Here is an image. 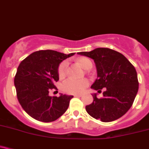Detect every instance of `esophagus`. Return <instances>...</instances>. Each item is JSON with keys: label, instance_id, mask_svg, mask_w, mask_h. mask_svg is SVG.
Masks as SVG:
<instances>
[{"label": "esophagus", "instance_id": "34e87169", "mask_svg": "<svg viewBox=\"0 0 149 149\" xmlns=\"http://www.w3.org/2000/svg\"><path fill=\"white\" fill-rule=\"evenodd\" d=\"M74 96H76V97H81V96H82V94H81V93H78V94H75Z\"/></svg>", "mask_w": 149, "mask_h": 149}]
</instances>
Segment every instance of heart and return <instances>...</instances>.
Returning <instances> with one entry per match:
<instances>
[{
	"label": "heart",
	"mask_w": 149,
	"mask_h": 149,
	"mask_svg": "<svg viewBox=\"0 0 149 149\" xmlns=\"http://www.w3.org/2000/svg\"><path fill=\"white\" fill-rule=\"evenodd\" d=\"M78 63L84 69L88 70L92 67V62L90 59L85 57H81L76 60ZM68 67V62L64 61L58 66V75L60 77L65 76L66 69ZM88 85V81L86 79H75L69 78L65 80L62 84L63 90L68 93H80L87 87Z\"/></svg>",
	"instance_id": "1"
}]
</instances>
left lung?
<instances>
[{"instance_id":"8db88e82","label":"left lung","mask_w":149,"mask_h":149,"mask_svg":"<svg viewBox=\"0 0 149 149\" xmlns=\"http://www.w3.org/2000/svg\"><path fill=\"white\" fill-rule=\"evenodd\" d=\"M78 54L94 61L97 79L91 86L103 96L92 93L93 103L86 106L88 113L95 119L111 122L123 116L130 109L139 90L137 73L134 65L123 54L107 48H97L90 52Z\"/></svg>"}]
</instances>
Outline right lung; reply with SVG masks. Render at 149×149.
<instances>
[{
    "label": "right lung",
    "mask_w": 149,
    "mask_h": 149,
    "mask_svg": "<svg viewBox=\"0 0 149 149\" xmlns=\"http://www.w3.org/2000/svg\"><path fill=\"white\" fill-rule=\"evenodd\" d=\"M74 54L53 50L36 51L20 63L14 79L17 98L32 118L51 122L66 111L73 95L61 93L58 97H51L49 91L56 88L54 84L59 80L61 63Z\"/></svg>",
    "instance_id": "obj_1"
}]
</instances>
